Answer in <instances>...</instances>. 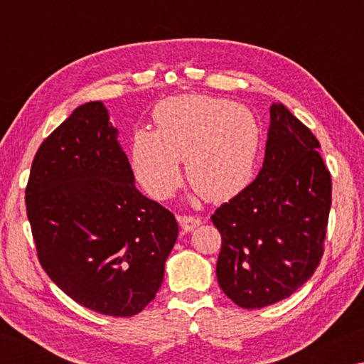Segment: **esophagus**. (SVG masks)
<instances>
[{
  "label": "esophagus",
  "mask_w": 364,
  "mask_h": 364,
  "mask_svg": "<svg viewBox=\"0 0 364 364\" xmlns=\"http://www.w3.org/2000/svg\"><path fill=\"white\" fill-rule=\"evenodd\" d=\"M178 223L181 225L184 231H193L202 223V220L199 217H194V215H180L178 217Z\"/></svg>",
  "instance_id": "esophagus-1"
}]
</instances>
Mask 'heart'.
Masks as SVG:
<instances>
[{
  "instance_id": "b5f03b06",
  "label": "heart",
  "mask_w": 364,
  "mask_h": 364,
  "mask_svg": "<svg viewBox=\"0 0 364 364\" xmlns=\"http://www.w3.org/2000/svg\"><path fill=\"white\" fill-rule=\"evenodd\" d=\"M156 130L132 134L130 162L141 186L165 199L186 180L207 200H226L247 186L254 175L262 130L249 109L204 95H181L159 102Z\"/></svg>"
}]
</instances>
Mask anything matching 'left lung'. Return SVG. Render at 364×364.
Listing matches in <instances>:
<instances>
[{"label":"left lung","instance_id":"obj_1","mask_svg":"<svg viewBox=\"0 0 364 364\" xmlns=\"http://www.w3.org/2000/svg\"><path fill=\"white\" fill-rule=\"evenodd\" d=\"M260 173L212 215L221 234L218 284L241 308L287 299L321 262L331 173L319 141L282 104L269 107Z\"/></svg>","mask_w":364,"mask_h":364}]
</instances>
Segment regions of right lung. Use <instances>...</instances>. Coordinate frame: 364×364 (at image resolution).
I'll return each instance as SVG.
<instances>
[{
  "instance_id": "obj_1",
  "label": "right lung",
  "mask_w": 364,
  "mask_h": 364,
  "mask_svg": "<svg viewBox=\"0 0 364 364\" xmlns=\"http://www.w3.org/2000/svg\"><path fill=\"white\" fill-rule=\"evenodd\" d=\"M117 133L101 101L77 107L36 151L26 205L54 284L85 308L127 318L156 297L178 223L134 186Z\"/></svg>"
}]
</instances>
